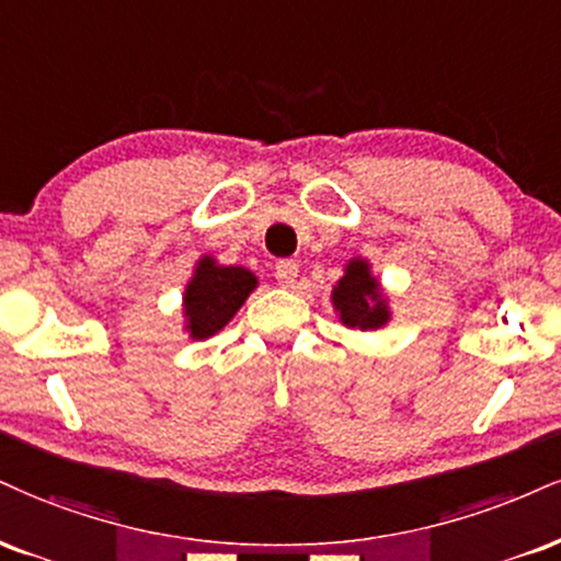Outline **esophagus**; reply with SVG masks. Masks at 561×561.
I'll list each match as a JSON object with an SVG mask.
<instances>
[{
  "label": "esophagus",
  "mask_w": 561,
  "mask_h": 561,
  "mask_svg": "<svg viewBox=\"0 0 561 561\" xmlns=\"http://www.w3.org/2000/svg\"><path fill=\"white\" fill-rule=\"evenodd\" d=\"M298 274H300V268H298V263H295V261H279V263H276V268H274V276L279 279L282 287H295V282H298Z\"/></svg>",
  "instance_id": "34e87169"
}]
</instances>
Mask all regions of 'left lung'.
<instances>
[{
  "label": "left lung",
  "instance_id": "8db88e82",
  "mask_svg": "<svg viewBox=\"0 0 561 561\" xmlns=\"http://www.w3.org/2000/svg\"><path fill=\"white\" fill-rule=\"evenodd\" d=\"M334 310L340 313V321L350 329H381L389 321L387 298L381 295L379 282L370 274L366 259H353L345 266V276L336 282L332 293Z\"/></svg>",
  "mask_w": 561,
  "mask_h": 561
}]
</instances>
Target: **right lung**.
<instances>
[{"instance_id": "add662e5", "label": "right lung", "mask_w": 561, "mask_h": 561, "mask_svg": "<svg viewBox=\"0 0 561 561\" xmlns=\"http://www.w3.org/2000/svg\"><path fill=\"white\" fill-rule=\"evenodd\" d=\"M259 279L242 266H221L211 255L195 263V272L185 287L182 310L185 329L193 340H208L232 321Z\"/></svg>"}]
</instances>
